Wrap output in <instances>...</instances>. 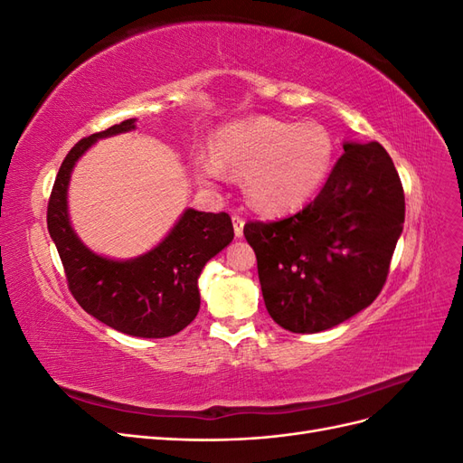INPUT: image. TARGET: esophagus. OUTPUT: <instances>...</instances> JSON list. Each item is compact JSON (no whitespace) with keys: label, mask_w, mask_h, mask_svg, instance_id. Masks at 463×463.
Instances as JSON below:
<instances>
[{"label":"esophagus","mask_w":463,"mask_h":463,"mask_svg":"<svg viewBox=\"0 0 463 463\" xmlns=\"http://www.w3.org/2000/svg\"><path fill=\"white\" fill-rule=\"evenodd\" d=\"M233 222V232H235V237H241L243 235V226H245V220L241 216H233L232 218Z\"/></svg>","instance_id":"1"}]
</instances>
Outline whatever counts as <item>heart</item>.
<instances>
[{"label": "heart", "instance_id": "b5f03b06", "mask_svg": "<svg viewBox=\"0 0 463 463\" xmlns=\"http://www.w3.org/2000/svg\"><path fill=\"white\" fill-rule=\"evenodd\" d=\"M334 162L335 138L326 125L262 116L222 128L213 141V158H194L193 174L204 184L220 172L243 175L250 204L262 213L284 214L315 197Z\"/></svg>", "mask_w": 463, "mask_h": 463}]
</instances>
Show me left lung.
Masks as SVG:
<instances>
[{
  "label": "left lung",
  "instance_id": "obj_1",
  "mask_svg": "<svg viewBox=\"0 0 463 463\" xmlns=\"http://www.w3.org/2000/svg\"><path fill=\"white\" fill-rule=\"evenodd\" d=\"M405 199L376 141L344 143L313 203L276 222H247L266 311L296 334L338 326L381 293L403 230Z\"/></svg>",
  "mask_w": 463,
  "mask_h": 463
}]
</instances>
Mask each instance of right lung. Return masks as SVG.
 <instances>
[{"mask_svg": "<svg viewBox=\"0 0 463 463\" xmlns=\"http://www.w3.org/2000/svg\"><path fill=\"white\" fill-rule=\"evenodd\" d=\"M135 129L125 119L69 150L50 194L48 232L63 262L67 286L89 315L137 338H167L194 320L201 307L199 276L204 264L233 240L226 213L187 208L172 232L148 253L129 260L96 255L79 240L67 210V187L77 160L98 138Z\"/></svg>", "mask_w": 463, "mask_h": 463, "instance_id": "right-lung-1", "label": "right lung"}]
</instances>
